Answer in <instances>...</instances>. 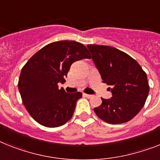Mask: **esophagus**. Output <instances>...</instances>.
<instances>
[{
  "mask_svg": "<svg viewBox=\"0 0 160 160\" xmlns=\"http://www.w3.org/2000/svg\"><path fill=\"white\" fill-rule=\"evenodd\" d=\"M83 96H85V97H87V98H92V95H89V94H85V93H84V94H83Z\"/></svg>",
  "mask_w": 160,
  "mask_h": 160,
  "instance_id": "1",
  "label": "esophagus"
}]
</instances>
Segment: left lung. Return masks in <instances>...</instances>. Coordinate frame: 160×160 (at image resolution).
Segmentation results:
<instances>
[{
  "label": "left lung",
  "mask_w": 160,
  "mask_h": 160,
  "mask_svg": "<svg viewBox=\"0 0 160 160\" xmlns=\"http://www.w3.org/2000/svg\"><path fill=\"white\" fill-rule=\"evenodd\" d=\"M103 82L110 88L112 97L102 100L94 111L111 124L126 122L143 108L149 94L147 75L128 54L108 46L88 45Z\"/></svg>",
  "instance_id": "left-lung-1"
}]
</instances>
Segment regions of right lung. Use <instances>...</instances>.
Returning a JSON list of instances; mask_svg holds the SVG:
<instances>
[{
  "label": "right lung",
  "mask_w": 160,
  "mask_h": 160,
  "mask_svg": "<svg viewBox=\"0 0 160 160\" xmlns=\"http://www.w3.org/2000/svg\"><path fill=\"white\" fill-rule=\"evenodd\" d=\"M89 51L82 43L59 41L38 51L26 63L18 79V90L25 108L38 123L47 128L62 126L72 118L81 92L67 93L59 89L64 83L71 64L90 59Z\"/></svg>",
  "instance_id": "1"
}]
</instances>
